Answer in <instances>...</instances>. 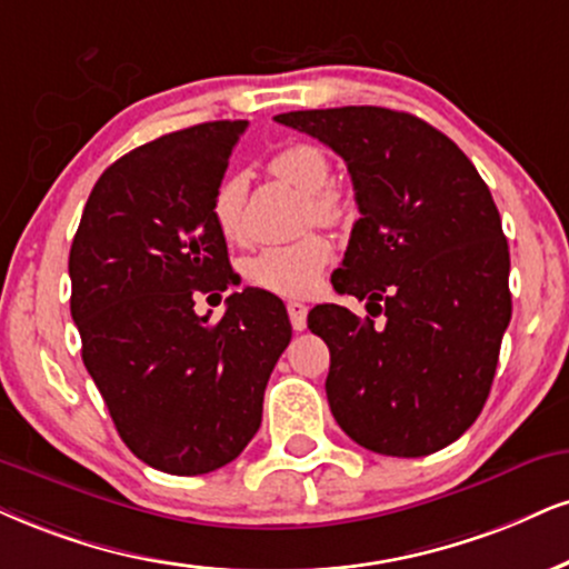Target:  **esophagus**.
Listing matches in <instances>:
<instances>
[{"label":"esophagus","mask_w":569,"mask_h":569,"mask_svg":"<svg viewBox=\"0 0 569 569\" xmlns=\"http://www.w3.org/2000/svg\"><path fill=\"white\" fill-rule=\"evenodd\" d=\"M287 313H290L292 329H296V332H303L308 308L303 303H298V300H290V303H287Z\"/></svg>","instance_id":"obj_1"}]
</instances>
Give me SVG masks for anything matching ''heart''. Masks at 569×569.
Here are the masks:
<instances>
[{
  "mask_svg": "<svg viewBox=\"0 0 569 569\" xmlns=\"http://www.w3.org/2000/svg\"><path fill=\"white\" fill-rule=\"evenodd\" d=\"M269 171L277 179L287 181L306 194V219L317 223H340L350 216V202L340 189H335L332 163L327 152L317 144L296 142L277 150L269 160ZM244 198H248V181L242 173H227L219 181L210 202L216 227L229 242H244ZM332 244L321 234H303L298 240L266 244L242 263V273L250 284L266 292L284 298L311 296L321 282Z\"/></svg>",
  "mask_w": 569,
  "mask_h": 569,
  "instance_id": "heart-1",
  "label": "heart"
}]
</instances>
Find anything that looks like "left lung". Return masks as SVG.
Returning a JSON list of instances; mask_svg holds the SVG:
<instances>
[{
    "mask_svg": "<svg viewBox=\"0 0 569 569\" xmlns=\"http://www.w3.org/2000/svg\"><path fill=\"white\" fill-rule=\"evenodd\" d=\"M273 121L346 160L361 213L332 284L371 317L335 303L308 313L329 348L332 417L375 453L440 451L480 417L511 319L509 244L488 184L411 113L348 104Z\"/></svg>",
    "mask_w": 569,
    "mask_h": 569,
    "instance_id": "obj_1",
    "label": "left lung"
}]
</instances>
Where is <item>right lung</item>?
Wrapping results in <instances>:
<instances>
[{
  "label": "right lung",
  "mask_w": 569,
  "mask_h": 569,
  "mask_svg": "<svg viewBox=\"0 0 569 569\" xmlns=\"http://www.w3.org/2000/svg\"><path fill=\"white\" fill-rule=\"evenodd\" d=\"M244 126H189L118 158L70 244L83 367L131 453L168 475L242 453L292 338L282 300L252 287L231 292L219 321L194 313V292H223L234 277L210 202Z\"/></svg>",
  "instance_id": "obj_1"
}]
</instances>
